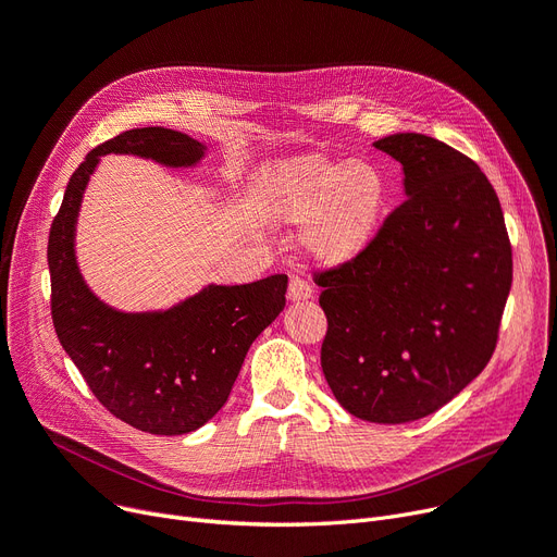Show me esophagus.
<instances>
[{"mask_svg": "<svg viewBox=\"0 0 557 557\" xmlns=\"http://www.w3.org/2000/svg\"><path fill=\"white\" fill-rule=\"evenodd\" d=\"M312 297V287L301 278V276H293L287 287V299L289 301H306Z\"/></svg>", "mask_w": 557, "mask_h": 557, "instance_id": "esophagus-1", "label": "esophagus"}]
</instances>
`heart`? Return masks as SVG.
<instances>
[{"label":"heart","instance_id":"obj_1","mask_svg":"<svg viewBox=\"0 0 557 557\" xmlns=\"http://www.w3.org/2000/svg\"><path fill=\"white\" fill-rule=\"evenodd\" d=\"M385 178L364 161L301 153L264 165L253 181L260 213L278 224H304L301 243L322 264L358 258L381 226Z\"/></svg>","mask_w":557,"mask_h":557}]
</instances>
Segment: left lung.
<instances>
[{"label": "left lung", "instance_id": "1", "mask_svg": "<svg viewBox=\"0 0 557 557\" xmlns=\"http://www.w3.org/2000/svg\"><path fill=\"white\" fill-rule=\"evenodd\" d=\"M408 199L354 260L317 274L322 369L344 410L406 423L440 410L490 362L512 285L498 197L469 156L431 136L374 143Z\"/></svg>", "mask_w": 557, "mask_h": 557}]
</instances>
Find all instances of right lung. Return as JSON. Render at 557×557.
Instances as JSON below:
<instances>
[{"instance_id":"obj_1","label":"right lung","mask_w":557,"mask_h":557,"mask_svg":"<svg viewBox=\"0 0 557 557\" xmlns=\"http://www.w3.org/2000/svg\"><path fill=\"white\" fill-rule=\"evenodd\" d=\"M136 153L185 168L203 145L163 126L131 128L95 147L74 170L49 228L51 320L97 401L151 435L197 431L228 399L251 342L285 306L287 276L247 285H208L165 312L128 314L103 306L74 258L78 206L99 156Z\"/></svg>"}]
</instances>
